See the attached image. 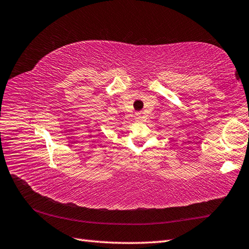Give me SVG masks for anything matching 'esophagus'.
<instances>
[{
  "label": "esophagus",
  "mask_w": 249,
  "mask_h": 249,
  "mask_svg": "<svg viewBox=\"0 0 249 249\" xmlns=\"http://www.w3.org/2000/svg\"><path fill=\"white\" fill-rule=\"evenodd\" d=\"M141 119H142V116H141L140 114H137V115H136V120H137V121H140Z\"/></svg>",
  "instance_id": "esophagus-1"
}]
</instances>
